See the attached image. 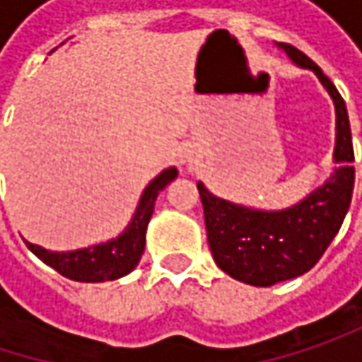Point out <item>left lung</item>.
<instances>
[{"label": "left lung", "instance_id": "8db88e82", "mask_svg": "<svg viewBox=\"0 0 362 362\" xmlns=\"http://www.w3.org/2000/svg\"><path fill=\"white\" fill-rule=\"evenodd\" d=\"M302 69H310L325 86L335 105V161L339 168L304 201L281 211H262L224 201L197 184L207 243L216 264L233 279L270 287L308 272L337 235L350 207L354 188V151L346 103L331 79L304 52L289 43H276Z\"/></svg>", "mask_w": 362, "mask_h": 362}]
</instances>
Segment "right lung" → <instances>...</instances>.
Segmentation results:
<instances>
[{
    "label": "right lung",
    "mask_w": 362,
    "mask_h": 362,
    "mask_svg": "<svg viewBox=\"0 0 362 362\" xmlns=\"http://www.w3.org/2000/svg\"><path fill=\"white\" fill-rule=\"evenodd\" d=\"M176 176H178V170L168 168L144 188L132 222L117 239H110L107 243L92 245L86 250H75V252H47L29 241H27V247L35 253L41 262H45L56 272L73 281L103 283V281H115L119 276H125L138 266L144 253L146 226L153 216L159 192Z\"/></svg>",
    "instance_id": "obj_1"
}]
</instances>
